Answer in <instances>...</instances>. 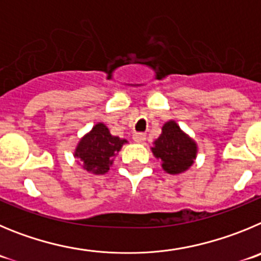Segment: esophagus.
<instances>
[{
    "label": "esophagus",
    "instance_id": "34e87169",
    "mask_svg": "<svg viewBox=\"0 0 261 261\" xmlns=\"http://www.w3.org/2000/svg\"><path fill=\"white\" fill-rule=\"evenodd\" d=\"M134 142L136 143H143L145 140V134L144 133H135L133 136Z\"/></svg>",
    "mask_w": 261,
    "mask_h": 261
}]
</instances>
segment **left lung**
<instances>
[{
  "mask_svg": "<svg viewBox=\"0 0 261 261\" xmlns=\"http://www.w3.org/2000/svg\"><path fill=\"white\" fill-rule=\"evenodd\" d=\"M196 144L179 128L174 121L166 122L163 133L152 148L154 156L161 159L163 169L170 174L187 170L196 157Z\"/></svg>",
  "mask_w": 261,
  "mask_h": 261,
  "instance_id": "1",
  "label": "left lung"
}]
</instances>
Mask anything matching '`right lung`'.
Listing matches in <instances>:
<instances>
[{
  "instance_id": "right-lung-1",
  "label": "right lung",
  "mask_w": 261,
  "mask_h": 261,
  "mask_svg": "<svg viewBox=\"0 0 261 261\" xmlns=\"http://www.w3.org/2000/svg\"><path fill=\"white\" fill-rule=\"evenodd\" d=\"M125 143V139L110 135L109 128L104 123H97L82 138L75 149V157L81 160L87 171L93 174H105L113 164V157Z\"/></svg>"
}]
</instances>
